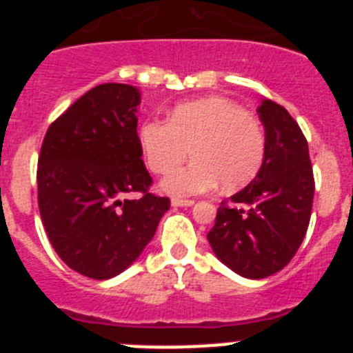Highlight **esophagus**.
Here are the masks:
<instances>
[{
  "label": "esophagus",
  "instance_id": "1",
  "mask_svg": "<svg viewBox=\"0 0 353 353\" xmlns=\"http://www.w3.org/2000/svg\"><path fill=\"white\" fill-rule=\"evenodd\" d=\"M173 207H191L194 205V199H183V198H173L171 199Z\"/></svg>",
  "mask_w": 353,
  "mask_h": 353
}]
</instances>
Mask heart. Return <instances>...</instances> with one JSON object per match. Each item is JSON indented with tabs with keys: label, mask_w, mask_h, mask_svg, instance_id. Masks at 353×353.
<instances>
[{
	"label": "heart",
	"mask_w": 353,
	"mask_h": 353,
	"mask_svg": "<svg viewBox=\"0 0 353 353\" xmlns=\"http://www.w3.org/2000/svg\"><path fill=\"white\" fill-rule=\"evenodd\" d=\"M146 164L168 174L191 154V166L164 180L173 194H199L221 182L235 191L251 182L265 159V134L260 121L224 97L179 104L168 121L146 120L139 129Z\"/></svg>",
	"instance_id": "obj_1"
}]
</instances>
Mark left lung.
I'll use <instances>...</instances> for the list:
<instances>
[{"label": "left lung", "instance_id": "obj_1", "mask_svg": "<svg viewBox=\"0 0 353 353\" xmlns=\"http://www.w3.org/2000/svg\"><path fill=\"white\" fill-rule=\"evenodd\" d=\"M265 159L242 191L217 208L208 242L224 265L263 279L292 261L311 219L314 176L307 139L283 105L263 101Z\"/></svg>", "mask_w": 353, "mask_h": 353}]
</instances>
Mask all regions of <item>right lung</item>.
Instances as JSON below:
<instances>
[{
  "label": "right lung",
  "mask_w": 353,
  "mask_h": 353,
  "mask_svg": "<svg viewBox=\"0 0 353 353\" xmlns=\"http://www.w3.org/2000/svg\"><path fill=\"white\" fill-rule=\"evenodd\" d=\"M138 104L130 84H99L52 121L40 148L43 228L58 256L92 279L125 270L170 210V198L150 192ZM125 194L137 198L123 200Z\"/></svg>",
  "instance_id": "1"
}]
</instances>
